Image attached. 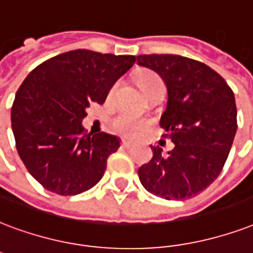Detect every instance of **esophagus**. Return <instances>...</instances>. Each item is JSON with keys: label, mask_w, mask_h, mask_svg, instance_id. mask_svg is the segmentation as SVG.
Wrapping results in <instances>:
<instances>
[{"label": "esophagus", "mask_w": 253, "mask_h": 253, "mask_svg": "<svg viewBox=\"0 0 253 253\" xmlns=\"http://www.w3.org/2000/svg\"><path fill=\"white\" fill-rule=\"evenodd\" d=\"M122 146L125 148H131L132 147V143H131V142H128V140H123Z\"/></svg>", "instance_id": "esophagus-1"}]
</instances>
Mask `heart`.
<instances>
[{
    "label": "heart",
    "instance_id": "1",
    "mask_svg": "<svg viewBox=\"0 0 253 253\" xmlns=\"http://www.w3.org/2000/svg\"><path fill=\"white\" fill-rule=\"evenodd\" d=\"M162 82L159 80V77L155 75L154 73H143V74L139 77V81H138V84L142 91H146L147 88H150L152 84H159ZM113 126L115 128L117 132H119L123 136H127V138H134L136 135L139 134L140 131L143 130L144 126H146V122L143 119L138 118L130 113H121L118 114L113 121Z\"/></svg>",
    "mask_w": 253,
    "mask_h": 253
}]
</instances>
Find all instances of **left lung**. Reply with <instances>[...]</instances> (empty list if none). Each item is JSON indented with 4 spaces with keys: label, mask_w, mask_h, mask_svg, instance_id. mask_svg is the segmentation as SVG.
<instances>
[{
    "label": "left lung",
    "mask_w": 253,
    "mask_h": 253,
    "mask_svg": "<svg viewBox=\"0 0 253 253\" xmlns=\"http://www.w3.org/2000/svg\"><path fill=\"white\" fill-rule=\"evenodd\" d=\"M139 66L161 77L167 102L161 127L175 147L163 154L151 146L152 158L138 169L152 195L182 200L198 195L219 176L236 134L234 91L204 63L175 54L138 55Z\"/></svg>",
    "instance_id": "left-lung-1"
}]
</instances>
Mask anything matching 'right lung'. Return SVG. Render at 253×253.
<instances>
[{"mask_svg": "<svg viewBox=\"0 0 253 253\" xmlns=\"http://www.w3.org/2000/svg\"><path fill=\"white\" fill-rule=\"evenodd\" d=\"M135 61V55L71 50L25 78L11 107V130L19 158L46 190L78 195L101 180L121 139L106 132L84 134L82 119L91 102L106 101Z\"/></svg>", "mask_w": 253, "mask_h": 253, "instance_id": "right-lung-1", "label": "right lung"}]
</instances>
